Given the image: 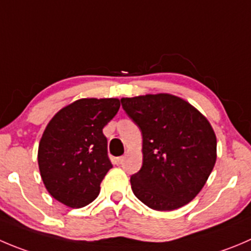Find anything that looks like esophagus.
<instances>
[{
  "mask_svg": "<svg viewBox=\"0 0 251 251\" xmlns=\"http://www.w3.org/2000/svg\"><path fill=\"white\" fill-rule=\"evenodd\" d=\"M115 163L118 165H121L124 163V157H118V158H115Z\"/></svg>",
  "mask_w": 251,
  "mask_h": 251,
  "instance_id": "esophagus-1",
  "label": "esophagus"
}]
</instances>
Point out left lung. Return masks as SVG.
<instances>
[{
	"instance_id": "left-lung-1",
	"label": "left lung",
	"mask_w": 251,
	"mask_h": 251,
	"mask_svg": "<svg viewBox=\"0 0 251 251\" xmlns=\"http://www.w3.org/2000/svg\"><path fill=\"white\" fill-rule=\"evenodd\" d=\"M121 104L142 133V168L130 179L136 198L157 211L176 210L194 200L217 158L207 119L167 93L123 98Z\"/></svg>"
}]
</instances>
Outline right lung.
Here are the masks:
<instances>
[{"label": "right lung", "mask_w": 251, "mask_h": 251, "mask_svg": "<svg viewBox=\"0 0 251 251\" xmlns=\"http://www.w3.org/2000/svg\"><path fill=\"white\" fill-rule=\"evenodd\" d=\"M116 98H83L55 114L38 150L46 190L55 200L81 208L96 200L111 165L103 128L119 111Z\"/></svg>", "instance_id": "right-lung-1"}]
</instances>
